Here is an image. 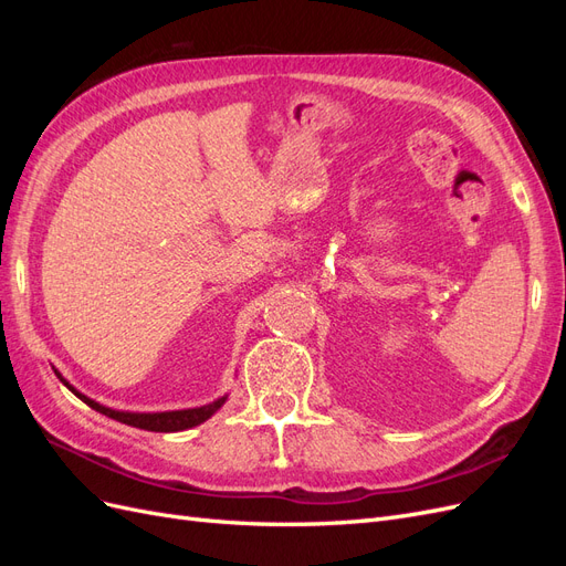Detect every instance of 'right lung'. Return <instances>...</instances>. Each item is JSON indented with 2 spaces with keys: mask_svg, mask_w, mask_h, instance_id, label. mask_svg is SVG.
Wrapping results in <instances>:
<instances>
[{
  "mask_svg": "<svg viewBox=\"0 0 566 566\" xmlns=\"http://www.w3.org/2000/svg\"><path fill=\"white\" fill-rule=\"evenodd\" d=\"M54 373L61 378V382L71 389L77 399H82L84 403H87L90 408L98 410L101 416H108L117 422H125V424H132V427H139V430H148V432H181V430H191V427L210 420L217 410L227 403L229 394H224V397H219L217 401H210L205 406H198V408H184V410H160V413H132V410H115V408H108L104 403H98L94 399H90L87 394L77 391L71 382H67L63 375L54 368Z\"/></svg>",
  "mask_w": 566,
  "mask_h": 566,
  "instance_id": "1",
  "label": "right lung"
}]
</instances>
